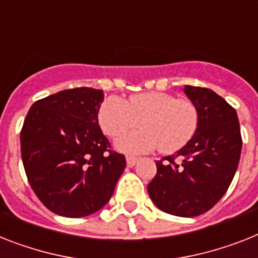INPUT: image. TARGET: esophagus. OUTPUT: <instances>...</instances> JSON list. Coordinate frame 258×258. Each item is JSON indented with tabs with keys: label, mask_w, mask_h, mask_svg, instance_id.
I'll return each instance as SVG.
<instances>
[{
	"label": "esophagus",
	"mask_w": 258,
	"mask_h": 258,
	"mask_svg": "<svg viewBox=\"0 0 258 258\" xmlns=\"http://www.w3.org/2000/svg\"><path fill=\"white\" fill-rule=\"evenodd\" d=\"M138 158H136V157H126V165L127 167H133L136 163H137Z\"/></svg>",
	"instance_id": "34e87169"
}]
</instances>
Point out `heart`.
<instances>
[{
  "instance_id": "obj_1",
  "label": "heart",
  "mask_w": 258,
  "mask_h": 258,
  "mask_svg": "<svg viewBox=\"0 0 258 258\" xmlns=\"http://www.w3.org/2000/svg\"><path fill=\"white\" fill-rule=\"evenodd\" d=\"M140 131L121 136L116 148L126 154H142L161 149L174 153L190 141L198 127V110L191 101L176 99L171 93H136L129 100L108 97L99 110V124L108 137L138 126Z\"/></svg>"
}]
</instances>
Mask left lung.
Wrapping results in <instances>:
<instances>
[{
  "label": "left lung",
  "instance_id": "obj_1",
  "mask_svg": "<svg viewBox=\"0 0 258 258\" xmlns=\"http://www.w3.org/2000/svg\"><path fill=\"white\" fill-rule=\"evenodd\" d=\"M198 110V127L175 155L157 161L148 184L153 203L166 214L192 218L214 207L228 190L241 154L236 110L212 89L184 86Z\"/></svg>",
  "mask_w": 258,
  "mask_h": 258
}]
</instances>
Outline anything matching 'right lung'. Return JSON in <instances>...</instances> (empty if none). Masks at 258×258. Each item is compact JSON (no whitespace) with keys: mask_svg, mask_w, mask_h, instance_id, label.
I'll return each instance as SVG.
<instances>
[{"mask_svg":"<svg viewBox=\"0 0 258 258\" xmlns=\"http://www.w3.org/2000/svg\"><path fill=\"white\" fill-rule=\"evenodd\" d=\"M103 101L101 89H64L34 103L25 118V171L35 195L54 214H95L109 202L124 172L125 157L110 152L100 129Z\"/></svg>","mask_w":258,"mask_h":258,"instance_id":"obj_1","label":"right lung"}]
</instances>
